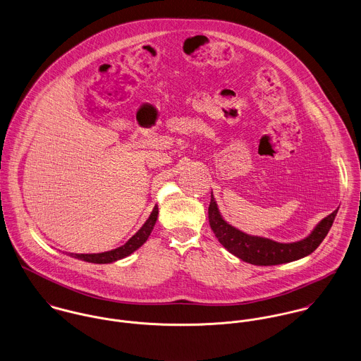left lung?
<instances>
[{
	"instance_id": "8db88e82",
	"label": "left lung",
	"mask_w": 361,
	"mask_h": 361,
	"mask_svg": "<svg viewBox=\"0 0 361 361\" xmlns=\"http://www.w3.org/2000/svg\"><path fill=\"white\" fill-rule=\"evenodd\" d=\"M336 214L338 209L324 217L312 231L300 241L278 243L267 237L247 234L228 224L219 212L214 192H211V204L208 209L209 224L219 243L234 257L258 267L288 264L314 252L331 230Z\"/></svg>"
}]
</instances>
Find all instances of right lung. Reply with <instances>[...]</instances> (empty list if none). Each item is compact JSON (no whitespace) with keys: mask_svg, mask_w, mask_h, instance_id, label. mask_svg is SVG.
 <instances>
[{"mask_svg":"<svg viewBox=\"0 0 361 361\" xmlns=\"http://www.w3.org/2000/svg\"><path fill=\"white\" fill-rule=\"evenodd\" d=\"M159 215V208L157 205L153 208V211L150 212V215L147 217V220L142 224V227L121 247H117L111 251H106V252H99V254H73L68 252L67 255L85 261V262H92V264H111L116 262L118 259H123L128 255H131L134 251H137L140 247L144 245L145 241L147 240V237L150 235L153 226L157 220Z\"/></svg>","mask_w":361,"mask_h":361,"instance_id":"add662e5","label":"right lung"}]
</instances>
